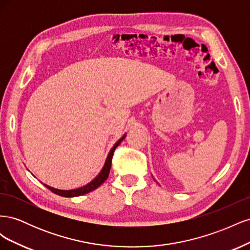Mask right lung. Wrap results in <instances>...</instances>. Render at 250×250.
Masks as SVG:
<instances>
[{
	"mask_svg": "<svg viewBox=\"0 0 250 250\" xmlns=\"http://www.w3.org/2000/svg\"><path fill=\"white\" fill-rule=\"evenodd\" d=\"M126 137V133L123 135L122 138H121L115 145H113V147L110 149L109 153L106 157V161H105L104 163V166L102 170L100 171V173L98 174V175L90 181V183H88L87 185L83 186L81 188H74V190H59V188H52L48 185H44L46 186L50 191H52L54 194H57L59 196H62V197H77V196H81V195H84V194H87L89 192H92L94 190H96L97 188H99L105 180L107 179L108 175H109V171H110V167H111V158H112V155H113V151L116 150V148L120 145L121 142H122Z\"/></svg>",
	"mask_w": 250,
	"mask_h": 250,
	"instance_id": "1",
	"label": "right lung"
}]
</instances>
